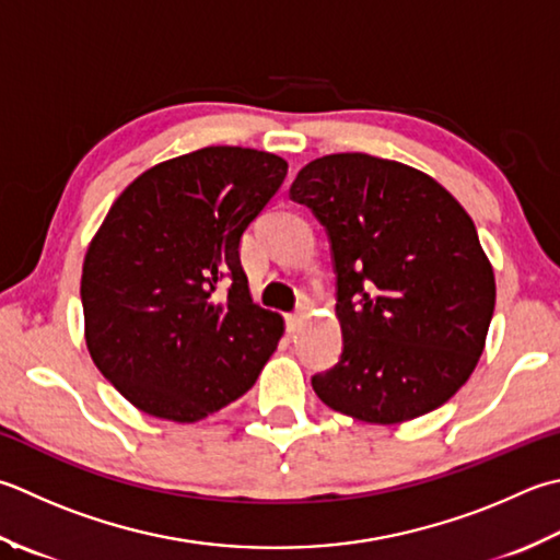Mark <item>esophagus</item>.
<instances>
[{
  "label": "esophagus",
  "mask_w": 560,
  "mask_h": 560,
  "mask_svg": "<svg viewBox=\"0 0 560 560\" xmlns=\"http://www.w3.org/2000/svg\"><path fill=\"white\" fill-rule=\"evenodd\" d=\"M303 317H305V313H303V311L287 315V327H289V332H291V335H293V332H299V327H301V323H303Z\"/></svg>",
  "instance_id": "1"
}]
</instances>
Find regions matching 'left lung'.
Segmentation results:
<instances>
[{
    "instance_id": "obj_1",
    "label": "left lung",
    "mask_w": 560,
    "mask_h": 560,
    "mask_svg": "<svg viewBox=\"0 0 560 560\" xmlns=\"http://www.w3.org/2000/svg\"><path fill=\"white\" fill-rule=\"evenodd\" d=\"M330 235L342 357L313 390L359 422L398 424L474 374L495 311L476 225L430 174L364 152L305 164L291 184Z\"/></svg>"
}]
</instances>
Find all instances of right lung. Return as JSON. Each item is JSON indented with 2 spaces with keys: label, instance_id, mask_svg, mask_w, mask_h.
<instances>
[{
  "label": "right lung",
  "instance_id": "1",
  "mask_svg": "<svg viewBox=\"0 0 560 560\" xmlns=\"http://www.w3.org/2000/svg\"><path fill=\"white\" fill-rule=\"evenodd\" d=\"M287 172L271 152L211 145L142 172L108 208L84 255V339L138 410L199 422L255 386L283 317L252 301L240 237Z\"/></svg>",
  "mask_w": 560,
  "mask_h": 560
}]
</instances>
